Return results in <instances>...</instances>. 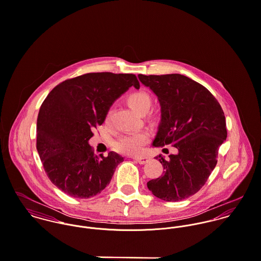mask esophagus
Listing matches in <instances>:
<instances>
[{
  "label": "esophagus",
  "mask_w": 261,
  "mask_h": 261,
  "mask_svg": "<svg viewBox=\"0 0 261 261\" xmlns=\"http://www.w3.org/2000/svg\"><path fill=\"white\" fill-rule=\"evenodd\" d=\"M134 159H135L139 164H141V165L146 164L149 160V156H147V155H144V156H136V158H134Z\"/></svg>",
  "instance_id": "esophagus-1"
}]
</instances>
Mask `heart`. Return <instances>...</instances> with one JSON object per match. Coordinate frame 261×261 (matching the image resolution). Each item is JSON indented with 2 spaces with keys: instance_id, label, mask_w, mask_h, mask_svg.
<instances>
[{
  "instance_id": "b5f03b06",
  "label": "heart",
  "mask_w": 261,
  "mask_h": 261,
  "mask_svg": "<svg viewBox=\"0 0 261 261\" xmlns=\"http://www.w3.org/2000/svg\"><path fill=\"white\" fill-rule=\"evenodd\" d=\"M127 106L136 112L140 114H146L149 112L151 99L150 96L145 91H135L127 95L125 99ZM111 112H109L105 117V123H110ZM149 135L146 132H138L130 135H125L119 138L114 143V149L120 152L127 154L140 153L143 147L147 144Z\"/></svg>"
}]
</instances>
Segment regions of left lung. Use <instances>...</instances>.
<instances>
[{
  "instance_id": "8db88e82",
  "label": "left lung",
  "mask_w": 261,
  "mask_h": 261,
  "mask_svg": "<svg viewBox=\"0 0 261 261\" xmlns=\"http://www.w3.org/2000/svg\"><path fill=\"white\" fill-rule=\"evenodd\" d=\"M156 95L161 122L153 147L170 145L178 152L165 160L156 156L164 172L147 183L149 191L168 202L196 194L217 164L219 147L227 138L223 110L203 85L181 74H139Z\"/></svg>"
}]
</instances>
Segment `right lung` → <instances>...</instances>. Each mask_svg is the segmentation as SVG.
<instances>
[{
    "label": "right lung",
    "mask_w": 261,
    "mask_h": 261,
    "mask_svg": "<svg viewBox=\"0 0 261 261\" xmlns=\"http://www.w3.org/2000/svg\"><path fill=\"white\" fill-rule=\"evenodd\" d=\"M133 85L140 88L135 74L86 73L59 83L43 101L38 153L50 181L65 194L91 198L110 184L123 158L114 151L97 156L88 141L114 100Z\"/></svg>",
    "instance_id": "1"
}]
</instances>
